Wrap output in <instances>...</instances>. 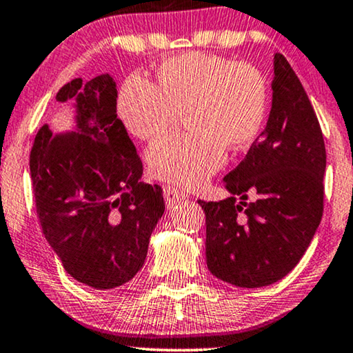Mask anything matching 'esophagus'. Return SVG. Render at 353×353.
<instances>
[{
  "label": "esophagus",
  "instance_id": "esophagus-1",
  "mask_svg": "<svg viewBox=\"0 0 353 353\" xmlns=\"http://www.w3.org/2000/svg\"><path fill=\"white\" fill-rule=\"evenodd\" d=\"M163 197H165L167 205L172 207L173 204H176V202L186 199V194L183 191L178 190V188L165 186V188H163Z\"/></svg>",
  "mask_w": 353,
  "mask_h": 353
}]
</instances>
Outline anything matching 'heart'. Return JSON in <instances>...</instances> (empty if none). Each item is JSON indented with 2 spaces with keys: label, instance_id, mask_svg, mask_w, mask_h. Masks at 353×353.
<instances>
[{
  "label": "heart",
  "instance_id": "1",
  "mask_svg": "<svg viewBox=\"0 0 353 353\" xmlns=\"http://www.w3.org/2000/svg\"><path fill=\"white\" fill-rule=\"evenodd\" d=\"M117 112L141 141L161 137L183 112L190 132L157 139L146 162L154 176L197 188L223 167L226 148L243 151L257 141L268 114V88L252 65L186 52L163 61L154 83L128 75L119 90Z\"/></svg>",
  "mask_w": 353,
  "mask_h": 353
}]
</instances>
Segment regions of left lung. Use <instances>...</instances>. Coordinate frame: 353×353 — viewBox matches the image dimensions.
I'll use <instances>...</instances> for the list:
<instances>
[{
	"label": "left lung",
	"mask_w": 353,
	"mask_h": 353,
	"mask_svg": "<svg viewBox=\"0 0 353 353\" xmlns=\"http://www.w3.org/2000/svg\"><path fill=\"white\" fill-rule=\"evenodd\" d=\"M267 127L223 178L230 197L199 201L210 273L238 288L279 281L299 263L323 215L326 149L310 99L286 57L273 61ZM258 199L245 203L247 192Z\"/></svg>",
	"instance_id": "obj_1"
}]
</instances>
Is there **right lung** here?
I'll return each instance as SVG.
<instances>
[{"label": "right lung", "instance_id": "1", "mask_svg": "<svg viewBox=\"0 0 353 353\" xmlns=\"http://www.w3.org/2000/svg\"><path fill=\"white\" fill-rule=\"evenodd\" d=\"M56 101H74L75 128L52 133L45 123L38 130L30 152L37 215L72 278L114 289L143 268L165 210L162 190L141 181V159L117 119L112 77L74 79Z\"/></svg>", "mask_w": 353, "mask_h": 353}]
</instances>
